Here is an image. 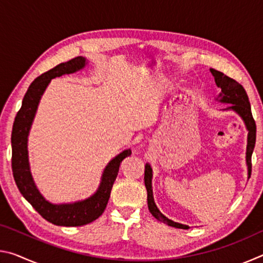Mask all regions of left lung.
<instances>
[{
    "label": "left lung",
    "instance_id": "1",
    "mask_svg": "<svg viewBox=\"0 0 263 263\" xmlns=\"http://www.w3.org/2000/svg\"><path fill=\"white\" fill-rule=\"evenodd\" d=\"M210 72L213 75V78H215L217 87L221 89V94L219 95L221 97L220 101L224 102V103L232 104L229 109H233L235 112H238L240 116H241L245 124H246V127L248 130L246 161L248 166V175L251 177L252 154H253V149H254L255 140H256V124H255L254 118H253L251 104H249L247 92L241 84H240L238 81H235L234 79L230 78L224 73H221L219 70H216L213 68H210ZM144 180H145L146 190H147V204H148L149 212L152 213L158 220L163 222V224H167L169 226H173V228H177V229H183V230L189 229V226L168 219L166 216H163L162 213L159 211V209L154 203L153 193H152V168H151V166L147 163H146L145 166Z\"/></svg>",
    "mask_w": 263,
    "mask_h": 263
}]
</instances>
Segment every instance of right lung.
<instances>
[{"mask_svg": "<svg viewBox=\"0 0 263 263\" xmlns=\"http://www.w3.org/2000/svg\"><path fill=\"white\" fill-rule=\"evenodd\" d=\"M84 65H86V59L82 57H77L67 62H61L54 68L47 70L35 79L26 91L21 109L15 117L11 132V168L17 188L44 219L59 226H82L96 220L105 210L114 182L118 175L121 162L126 157H130L132 153L131 149H126L111 160L103 173L99 190L86 201L55 205L48 203L35 188L29 168L26 138L39 100L51 79L61 77L62 74L77 72Z\"/></svg>", "mask_w": 263, "mask_h": 263, "instance_id": "right-lung-1", "label": "right lung"}]
</instances>
